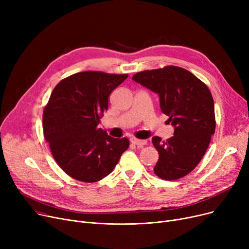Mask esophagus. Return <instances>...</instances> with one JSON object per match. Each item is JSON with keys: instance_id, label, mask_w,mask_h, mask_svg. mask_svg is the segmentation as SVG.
<instances>
[{"instance_id": "obj_1", "label": "esophagus", "mask_w": 249, "mask_h": 249, "mask_svg": "<svg viewBox=\"0 0 249 249\" xmlns=\"http://www.w3.org/2000/svg\"><path fill=\"white\" fill-rule=\"evenodd\" d=\"M131 142L133 143L134 145H137L138 147H142L147 144V140H140V139H137V138H132L131 139Z\"/></svg>"}]
</instances>
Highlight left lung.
Returning <instances> with one entry per match:
<instances>
[{"label": "left lung", "instance_id": "1", "mask_svg": "<svg viewBox=\"0 0 249 249\" xmlns=\"http://www.w3.org/2000/svg\"><path fill=\"white\" fill-rule=\"evenodd\" d=\"M132 80L159 94L160 109L175 127L174 136L166 141L152 137L159 151L154 174L166 180L187 176L201 161L215 133L210 89L191 71L174 65L137 72Z\"/></svg>", "mask_w": 249, "mask_h": 249}]
</instances>
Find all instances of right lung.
Segmentation results:
<instances>
[{"label": "right lung", "instance_id": "1", "mask_svg": "<svg viewBox=\"0 0 249 249\" xmlns=\"http://www.w3.org/2000/svg\"><path fill=\"white\" fill-rule=\"evenodd\" d=\"M128 74L82 71L60 81L43 111V132L62 171L84 182L110 175L129 140L113 138L99 127L109 96Z\"/></svg>", "mask_w": 249, "mask_h": 249}]
</instances>
